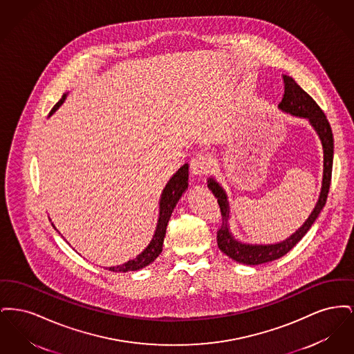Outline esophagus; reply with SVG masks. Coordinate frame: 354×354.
I'll return each mask as SVG.
<instances>
[{"label": "esophagus", "instance_id": "esophagus-1", "mask_svg": "<svg viewBox=\"0 0 354 354\" xmlns=\"http://www.w3.org/2000/svg\"><path fill=\"white\" fill-rule=\"evenodd\" d=\"M211 169V163H209V159L203 155V153H196L191 163H189V169H191V174L195 175V176H204L208 174V171Z\"/></svg>", "mask_w": 354, "mask_h": 354}]
</instances>
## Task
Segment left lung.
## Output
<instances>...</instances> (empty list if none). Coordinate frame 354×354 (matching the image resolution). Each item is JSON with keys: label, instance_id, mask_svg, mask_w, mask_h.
<instances>
[{"label": "left lung", "instance_id": "left-lung-1", "mask_svg": "<svg viewBox=\"0 0 354 354\" xmlns=\"http://www.w3.org/2000/svg\"><path fill=\"white\" fill-rule=\"evenodd\" d=\"M284 81V95L280 102L279 107L286 113H290L293 115H299L303 118L309 119L312 126L316 129L317 134L320 136L322 149H324V178H322V188H321L320 198L316 204L313 212L310 216L304 223L303 227L295 234L290 236L288 240L273 244V245H248L241 244L236 241L228 231L227 220H228V203L224 191L214 179L208 180V188L212 191L215 198L218 199L219 204L220 214H221V225L218 230V247L220 251L234 259L237 263L241 264H250V266H257L267 261L276 260L286 253L289 252L301 239L305 234L309 231L315 220L317 219L321 209L324 208L328 192L330 188V180H332V167H333V133L332 127L329 124V120L325 117L324 111L321 110L320 106L316 101L299 86L297 82L289 77L283 75Z\"/></svg>", "mask_w": 354, "mask_h": 354}]
</instances>
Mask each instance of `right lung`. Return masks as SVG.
<instances>
[{
	"label": "right lung",
	"mask_w": 354,
	"mask_h": 354,
	"mask_svg": "<svg viewBox=\"0 0 354 354\" xmlns=\"http://www.w3.org/2000/svg\"><path fill=\"white\" fill-rule=\"evenodd\" d=\"M64 100H65V95L57 102L55 106L51 109L50 115L61 106ZM187 187H188V165H185L183 167H180L176 171V174L169 179L166 188L163 189L162 199H160V207H159L160 211H159V220H158L156 231H155V235L152 237L151 243L149 244V247L140 253L138 257H135L134 260H130L123 266L107 268V270H113V272L140 270V268L149 266L160 254L171 214H172L174 207L176 205V203L179 201V198L182 196V194L185 192Z\"/></svg>",
	"instance_id": "obj_1"
}]
</instances>
